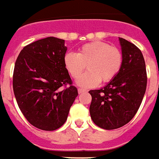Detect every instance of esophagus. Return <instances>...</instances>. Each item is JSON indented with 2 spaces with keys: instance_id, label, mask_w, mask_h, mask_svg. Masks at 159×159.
I'll return each mask as SVG.
<instances>
[{
  "instance_id": "1",
  "label": "esophagus",
  "mask_w": 159,
  "mask_h": 159,
  "mask_svg": "<svg viewBox=\"0 0 159 159\" xmlns=\"http://www.w3.org/2000/svg\"><path fill=\"white\" fill-rule=\"evenodd\" d=\"M85 92H87V90H86V89H78V93H85Z\"/></svg>"
}]
</instances>
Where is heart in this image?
<instances>
[{
    "mask_svg": "<svg viewBox=\"0 0 159 159\" xmlns=\"http://www.w3.org/2000/svg\"><path fill=\"white\" fill-rule=\"evenodd\" d=\"M121 50L109 43L95 41L83 44L77 53H67L64 56V66L70 76L76 79L85 66L89 70L77 80L83 88H91L103 83H109L120 73L123 66Z\"/></svg>",
    "mask_w": 159,
    "mask_h": 159,
    "instance_id": "obj_1",
    "label": "heart"
}]
</instances>
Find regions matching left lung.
<instances>
[{"label":"left lung","mask_w":159,"mask_h":159,"mask_svg":"<svg viewBox=\"0 0 159 159\" xmlns=\"http://www.w3.org/2000/svg\"><path fill=\"white\" fill-rule=\"evenodd\" d=\"M124 57L116 78L104 88L90 90V116L98 127L114 130L131 120L142 103L147 89V70L142 51L120 38Z\"/></svg>","instance_id":"obj_1"}]
</instances>
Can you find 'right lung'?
<instances>
[{
    "instance_id": "right-lung-1",
    "label": "right lung",
    "mask_w": 159,
    "mask_h": 159,
    "mask_svg": "<svg viewBox=\"0 0 159 159\" xmlns=\"http://www.w3.org/2000/svg\"><path fill=\"white\" fill-rule=\"evenodd\" d=\"M65 40L48 37L21 50L13 71V92L27 120L43 130H55L67 119L78 95L64 66Z\"/></svg>"
}]
</instances>
